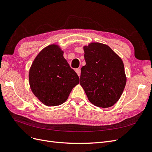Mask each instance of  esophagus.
Masks as SVG:
<instances>
[{
  "mask_svg": "<svg viewBox=\"0 0 152 152\" xmlns=\"http://www.w3.org/2000/svg\"><path fill=\"white\" fill-rule=\"evenodd\" d=\"M76 72L77 73V75H78V76H80V75H81V70H80V69H79V68H78V69H76Z\"/></svg>",
  "mask_w": 152,
  "mask_h": 152,
  "instance_id": "1",
  "label": "esophagus"
}]
</instances>
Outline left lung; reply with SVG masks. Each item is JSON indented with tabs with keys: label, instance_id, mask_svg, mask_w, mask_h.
<instances>
[{
	"label": "left lung",
	"instance_id": "obj_1",
	"mask_svg": "<svg viewBox=\"0 0 152 152\" xmlns=\"http://www.w3.org/2000/svg\"><path fill=\"white\" fill-rule=\"evenodd\" d=\"M86 65L81 67L80 85L95 106L108 108L119 100L126 84L123 62L105 44L83 47Z\"/></svg>",
	"mask_w": 152,
	"mask_h": 152
}]
</instances>
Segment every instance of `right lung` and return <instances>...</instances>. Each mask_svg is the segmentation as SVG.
<instances>
[{"mask_svg":"<svg viewBox=\"0 0 152 152\" xmlns=\"http://www.w3.org/2000/svg\"><path fill=\"white\" fill-rule=\"evenodd\" d=\"M56 45H50L38 53L29 71V81L33 94L47 106L65 102L79 77L63 57Z\"/></svg>","mask_w":152,"mask_h":152,"instance_id":"right-lung-1","label":"right lung"}]
</instances>
